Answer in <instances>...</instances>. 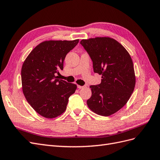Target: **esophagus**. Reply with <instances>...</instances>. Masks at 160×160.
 <instances>
[{
	"mask_svg": "<svg viewBox=\"0 0 160 160\" xmlns=\"http://www.w3.org/2000/svg\"><path fill=\"white\" fill-rule=\"evenodd\" d=\"M77 88H78L79 89H83V88H85V85H83V86H81V85H77Z\"/></svg>",
	"mask_w": 160,
	"mask_h": 160,
	"instance_id": "obj_1",
	"label": "esophagus"
}]
</instances>
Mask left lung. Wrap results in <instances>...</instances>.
I'll list each match as a JSON object with an SVG mask.
<instances>
[{"mask_svg": "<svg viewBox=\"0 0 160 160\" xmlns=\"http://www.w3.org/2000/svg\"><path fill=\"white\" fill-rule=\"evenodd\" d=\"M80 43L93 61V71L101 75V83L91 85V97L87 101L94 113L109 116L127 103L135 85L132 58L124 47L110 37H95Z\"/></svg>", "mask_w": 160, "mask_h": 160, "instance_id": "8db88e82", "label": "left lung"}]
</instances>
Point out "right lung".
<instances>
[{"label": "right lung", "mask_w": 160, "mask_h": 160, "mask_svg": "<svg viewBox=\"0 0 160 160\" xmlns=\"http://www.w3.org/2000/svg\"><path fill=\"white\" fill-rule=\"evenodd\" d=\"M73 41H46L34 48L24 61L21 69L22 92L37 113L52 119L65 112L69 97L77 85L58 79L63 69L65 58L77 45Z\"/></svg>", "instance_id": "obj_1"}]
</instances>
